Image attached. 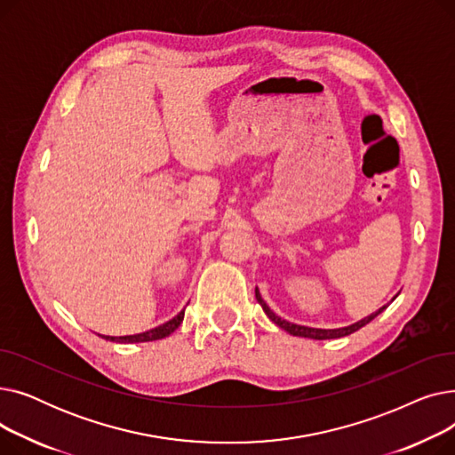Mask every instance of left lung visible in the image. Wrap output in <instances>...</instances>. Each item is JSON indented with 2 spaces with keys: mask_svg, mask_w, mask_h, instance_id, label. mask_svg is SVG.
Listing matches in <instances>:
<instances>
[{
  "mask_svg": "<svg viewBox=\"0 0 455 455\" xmlns=\"http://www.w3.org/2000/svg\"><path fill=\"white\" fill-rule=\"evenodd\" d=\"M256 300L259 302V306L264 307V312H266V315L276 324V326H280L282 330H285V331H290L291 336H299V338H309V339H319V341H323V339H338V338H345V336H350V333H354V331H357L360 330L362 326H365V324H369L374 317H378L381 312H384V309L387 307V306H381L378 312H374V314H371L369 317H365V319H362V321H357V323H354V324H350V326H345V328H331V330H324V328H309V326H300V324H293V323H290V321H285V319H282V317H278L276 314H273L271 312V307L266 304V300L261 299V295H259V291H258V288H256Z\"/></svg>",
  "mask_w": 455,
  "mask_h": 455,
  "instance_id": "8db88e82",
  "label": "left lung"
}]
</instances>
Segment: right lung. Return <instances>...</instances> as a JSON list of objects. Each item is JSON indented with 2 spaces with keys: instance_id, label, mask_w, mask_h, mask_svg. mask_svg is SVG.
Masks as SVG:
<instances>
[{
  "instance_id": "obj_1",
  "label": "right lung",
  "mask_w": 455,
  "mask_h": 455,
  "mask_svg": "<svg viewBox=\"0 0 455 455\" xmlns=\"http://www.w3.org/2000/svg\"><path fill=\"white\" fill-rule=\"evenodd\" d=\"M182 319H184V309H182V312H180L179 315H175L172 321H167V323H164V324H160V326H156V328H153V330L143 331V333H134V336H119V338H112V336H101V338H105V339H108V341H116V343H146V341H156V339H164V338L170 336V333H173V331L180 326Z\"/></svg>"
}]
</instances>
